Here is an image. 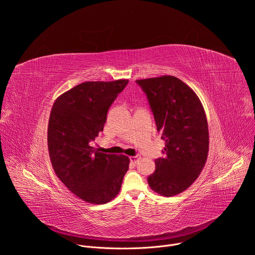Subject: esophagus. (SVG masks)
I'll list each match as a JSON object with an SVG mask.
<instances>
[{
  "label": "esophagus",
  "instance_id": "1",
  "mask_svg": "<svg viewBox=\"0 0 255 255\" xmlns=\"http://www.w3.org/2000/svg\"><path fill=\"white\" fill-rule=\"evenodd\" d=\"M140 158H141V156L138 155V154H137V155H134V156H130V161L133 162V163H136Z\"/></svg>",
  "mask_w": 255,
  "mask_h": 255
}]
</instances>
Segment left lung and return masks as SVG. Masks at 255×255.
I'll use <instances>...</instances> for the list:
<instances>
[{
	"label": "left lung",
	"mask_w": 255,
	"mask_h": 255,
	"mask_svg": "<svg viewBox=\"0 0 255 255\" xmlns=\"http://www.w3.org/2000/svg\"><path fill=\"white\" fill-rule=\"evenodd\" d=\"M147 98L161 139L163 156L147 177L149 187L171 197L187 190L201 173L208 156L209 130L204 108L184 82L171 76L138 80Z\"/></svg>",
	"instance_id": "left-lung-1"
}]
</instances>
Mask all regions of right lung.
Listing matches in <instances>:
<instances>
[{
	"label": "right lung",
	"mask_w": 255,
	"mask_h": 255,
	"mask_svg": "<svg viewBox=\"0 0 255 255\" xmlns=\"http://www.w3.org/2000/svg\"><path fill=\"white\" fill-rule=\"evenodd\" d=\"M128 80L87 82L61 95L53 104L47 140L58 178L82 200L102 205L115 198L129 167V158L99 152L91 142L103 131L109 108Z\"/></svg>",
	"instance_id": "add662e5"
}]
</instances>
